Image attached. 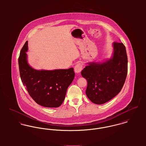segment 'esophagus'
<instances>
[{
    "instance_id": "34e87169",
    "label": "esophagus",
    "mask_w": 146,
    "mask_h": 146,
    "mask_svg": "<svg viewBox=\"0 0 146 146\" xmlns=\"http://www.w3.org/2000/svg\"><path fill=\"white\" fill-rule=\"evenodd\" d=\"M82 69H83V64L82 63H77L74 67V71L77 74L80 73L82 70Z\"/></svg>"
}]
</instances>
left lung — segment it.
Returning a JSON list of instances; mask_svg holds the SVG:
<instances>
[{
	"label": "left lung",
	"instance_id": "8db88e82",
	"mask_svg": "<svg viewBox=\"0 0 146 146\" xmlns=\"http://www.w3.org/2000/svg\"><path fill=\"white\" fill-rule=\"evenodd\" d=\"M110 58L104 62H91L82 71L87 80L85 91L94 104H102L112 100L121 91L127 73V57L124 45L113 42Z\"/></svg>",
	"mask_w": 146,
	"mask_h": 146
}]
</instances>
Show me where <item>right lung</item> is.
Here are the masks:
<instances>
[{
	"mask_svg": "<svg viewBox=\"0 0 146 146\" xmlns=\"http://www.w3.org/2000/svg\"><path fill=\"white\" fill-rule=\"evenodd\" d=\"M28 42L20 52L19 65L21 79L31 98L40 106L53 108L63 102L68 87L72 82L73 68L53 70H36L27 61Z\"/></svg>",
	"mask_w": 146,
	"mask_h": 146,
	"instance_id": "1",
	"label": "right lung"
}]
</instances>
